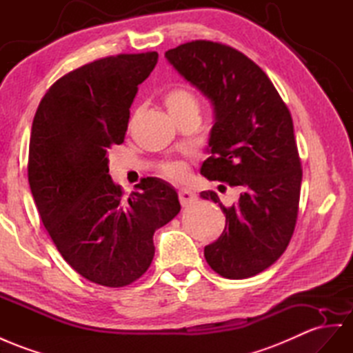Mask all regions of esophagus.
I'll list each match as a JSON object with an SVG mask.
<instances>
[{"instance_id":"34e87169","label":"esophagus","mask_w":353,"mask_h":353,"mask_svg":"<svg viewBox=\"0 0 353 353\" xmlns=\"http://www.w3.org/2000/svg\"><path fill=\"white\" fill-rule=\"evenodd\" d=\"M179 201L183 207H189L196 203V194H194L189 189H180L179 191Z\"/></svg>"}]
</instances>
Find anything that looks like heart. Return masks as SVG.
Wrapping results in <instances>:
<instances>
[{
	"mask_svg": "<svg viewBox=\"0 0 353 353\" xmlns=\"http://www.w3.org/2000/svg\"><path fill=\"white\" fill-rule=\"evenodd\" d=\"M165 105L170 114H180L188 110H198L196 98L186 88L171 89L165 95ZM159 173L161 176L171 180V182H185L189 177V168L183 161L173 159L162 162L159 167Z\"/></svg>",
	"mask_w": 353,
	"mask_h": 353,
	"instance_id": "heart-1",
	"label": "heart"
}]
</instances>
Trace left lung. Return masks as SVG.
Instances as JSON below:
<instances>
[{
  "label": "left lung",
  "mask_w": 353,
  "mask_h": 353,
  "mask_svg": "<svg viewBox=\"0 0 353 353\" xmlns=\"http://www.w3.org/2000/svg\"><path fill=\"white\" fill-rule=\"evenodd\" d=\"M165 58L213 105L201 174L243 189L231 207L201 192L227 218L222 236L204 248L207 264L227 279L256 276L282 256L296 223L303 170L291 113L264 71L230 46L195 40Z\"/></svg>",
  "instance_id": "obj_1"
}]
</instances>
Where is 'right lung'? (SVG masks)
Wrapping results in <instances>:
<instances>
[{
  "label": "right lung",
  "mask_w": 353,
  "mask_h": 353,
  "mask_svg": "<svg viewBox=\"0 0 353 353\" xmlns=\"http://www.w3.org/2000/svg\"><path fill=\"white\" fill-rule=\"evenodd\" d=\"M157 52L107 57L53 83L35 112L28 180L44 228L67 263L90 282L122 288L155 255L153 234L180 212L176 189L143 179L123 198L107 152L122 144L139 85Z\"/></svg>",
  "instance_id": "add662e5"
}]
</instances>
